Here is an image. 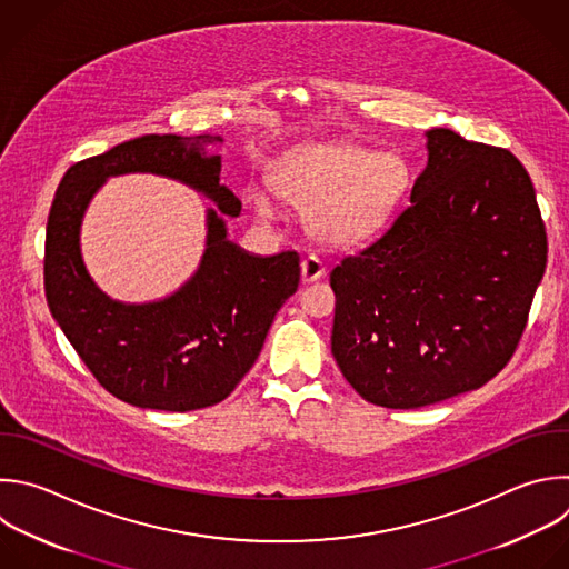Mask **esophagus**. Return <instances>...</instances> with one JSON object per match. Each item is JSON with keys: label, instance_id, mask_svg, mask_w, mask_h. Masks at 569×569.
<instances>
[{"label": "esophagus", "instance_id": "1", "mask_svg": "<svg viewBox=\"0 0 569 569\" xmlns=\"http://www.w3.org/2000/svg\"><path fill=\"white\" fill-rule=\"evenodd\" d=\"M326 274V266L317 254H308L301 261V281L303 283H312L317 279H321Z\"/></svg>", "mask_w": 569, "mask_h": 569}]
</instances>
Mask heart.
<instances>
[{
    "mask_svg": "<svg viewBox=\"0 0 569 569\" xmlns=\"http://www.w3.org/2000/svg\"><path fill=\"white\" fill-rule=\"evenodd\" d=\"M279 199L308 212L306 226L328 246H359L393 221L413 189L411 162L393 151H372L352 142L310 144L283 158L272 176ZM270 217V203L257 199Z\"/></svg>",
    "mask_w": 569,
    "mask_h": 569,
    "instance_id": "1",
    "label": "heart"
}]
</instances>
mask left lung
Wrapping results in <instances>:
<instances>
[{
    "label": "left lung",
    "instance_id": "1",
    "mask_svg": "<svg viewBox=\"0 0 569 569\" xmlns=\"http://www.w3.org/2000/svg\"><path fill=\"white\" fill-rule=\"evenodd\" d=\"M427 138L411 206L330 272L335 361L366 402L387 409L485 387L516 352L547 266L522 162L451 129Z\"/></svg>",
    "mask_w": 569,
    "mask_h": 569
}]
</instances>
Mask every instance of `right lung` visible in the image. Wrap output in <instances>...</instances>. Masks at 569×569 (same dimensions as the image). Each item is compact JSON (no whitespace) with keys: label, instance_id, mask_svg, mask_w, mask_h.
Listing matches in <instances>:
<instances>
[{"label":"right lung","instance_id":"obj_1","mask_svg":"<svg viewBox=\"0 0 569 569\" xmlns=\"http://www.w3.org/2000/svg\"><path fill=\"white\" fill-rule=\"evenodd\" d=\"M221 140V138H217ZM210 136H142L71 164L58 187L44 246V292L67 339L98 385L118 400L184 413L223 402L257 361L277 310L299 286V254L252 257L208 212L203 261L176 295L124 306L102 295L80 257L82 214L107 176L178 178L237 217L241 201L219 182Z\"/></svg>","mask_w":569,"mask_h":569}]
</instances>
